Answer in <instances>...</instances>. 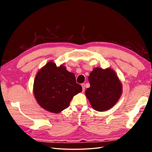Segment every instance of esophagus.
Here are the masks:
<instances>
[{
	"label": "esophagus",
	"mask_w": 152,
	"mask_h": 152,
	"mask_svg": "<svg viewBox=\"0 0 152 152\" xmlns=\"http://www.w3.org/2000/svg\"><path fill=\"white\" fill-rule=\"evenodd\" d=\"M81 86H82V91H84V90H85V84H82Z\"/></svg>",
	"instance_id": "1"
}]
</instances>
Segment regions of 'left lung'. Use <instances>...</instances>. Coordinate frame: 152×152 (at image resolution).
Returning a JSON list of instances; mask_svg holds the SVG:
<instances>
[{
  "label": "left lung",
  "instance_id": "obj_1",
  "mask_svg": "<svg viewBox=\"0 0 152 152\" xmlns=\"http://www.w3.org/2000/svg\"><path fill=\"white\" fill-rule=\"evenodd\" d=\"M88 79L90 87L86 95L94 110L103 112L116 104L122 94V84L113 70L96 68Z\"/></svg>",
  "mask_w": 152,
  "mask_h": 152
}]
</instances>
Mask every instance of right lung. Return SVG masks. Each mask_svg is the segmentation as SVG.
I'll return each instance as SVG.
<instances>
[{
  "instance_id": "add662e5",
  "label": "right lung",
  "mask_w": 152,
  "mask_h": 152,
  "mask_svg": "<svg viewBox=\"0 0 152 152\" xmlns=\"http://www.w3.org/2000/svg\"><path fill=\"white\" fill-rule=\"evenodd\" d=\"M82 91L74 73L61 65L48 63L36 75L34 93L38 103L52 113H59L68 107L73 96Z\"/></svg>"
}]
</instances>
